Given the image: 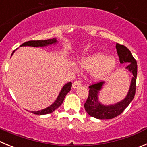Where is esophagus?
Here are the masks:
<instances>
[{
  "mask_svg": "<svg viewBox=\"0 0 147 147\" xmlns=\"http://www.w3.org/2000/svg\"><path fill=\"white\" fill-rule=\"evenodd\" d=\"M80 86H81V82H80V80H76V81L74 82L73 84H72V88L75 89L78 88L80 87Z\"/></svg>",
  "mask_w": 147,
  "mask_h": 147,
  "instance_id": "1",
  "label": "esophagus"
}]
</instances>
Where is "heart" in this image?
Here are the masks:
<instances>
[{
    "instance_id": "obj_1",
    "label": "heart",
    "mask_w": 147,
    "mask_h": 147,
    "mask_svg": "<svg viewBox=\"0 0 147 147\" xmlns=\"http://www.w3.org/2000/svg\"><path fill=\"white\" fill-rule=\"evenodd\" d=\"M82 69L91 72V78L94 81L105 79L110 75L116 67L115 58L100 53H94L83 57L80 60ZM76 69V67H74Z\"/></svg>"
}]
</instances>
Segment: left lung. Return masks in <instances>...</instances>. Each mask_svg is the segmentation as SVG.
Here are the masks:
<instances>
[{
	"label": "left lung",
	"instance_id": "8db88e82",
	"mask_svg": "<svg viewBox=\"0 0 147 147\" xmlns=\"http://www.w3.org/2000/svg\"><path fill=\"white\" fill-rule=\"evenodd\" d=\"M117 54L121 64L127 63L126 69L133 74L131 86L127 96L123 100L115 105H105L98 101V93L101 90L105 82H98L89 86V94L84 107L90 116L100 120H108L117 117L125 110L133 101L136 94L137 77V62L133 57L130 50L123 45L116 44Z\"/></svg>",
	"mask_w": 147,
	"mask_h": 147
}]
</instances>
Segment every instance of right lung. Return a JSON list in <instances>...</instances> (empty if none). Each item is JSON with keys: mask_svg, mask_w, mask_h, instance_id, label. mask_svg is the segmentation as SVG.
Masks as SVG:
<instances>
[{"mask_svg": "<svg viewBox=\"0 0 147 147\" xmlns=\"http://www.w3.org/2000/svg\"><path fill=\"white\" fill-rule=\"evenodd\" d=\"M57 42V40L56 38L45 40H30L24 42V43L22 44L20 46H32V47H39L40 46V47H44V46H49V45L56 44ZM14 51H13L11 55H13ZM71 87H72V83H71V82L67 83V84H65L63 86L62 89H61V91H60L57 100H56L51 105L48 107L46 109H42V110L35 111V112H32V111H31V112L33 114H35V115H40L51 113V112H53L55 109H57V108H59L61 106V105L63 103V101H64V98H65L66 95H67V94L69 93V90H71Z\"/></svg>", "mask_w": 147, "mask_h": 147, "instance_id": "right-lung-1", "label": "right lung"}]
</instances>
